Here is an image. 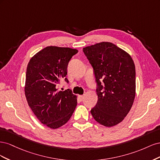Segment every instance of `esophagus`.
<instances>
[{"label":"esophagus","instance_id":"obj_1","mask_svg":"<svg viewBox=\"0 0 160 160\" xmlns=\"http://www.w3.org/2000/svg\"><path fill=\"white\" fill-rule=\"evenodd\" d=\"M79 100L81 101H82L83 100V99H84V95H79Z\"/></svg>","mask_w":160,"mask_h":160}]
</instances>
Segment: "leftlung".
Masks as SVG:
<instances>
[{
	"label": "left lung",
	"mask_w": 160,
	"mask_h": 160,
	"mask_svg": "<svg viewBox=\"0 0 160 160\" xmlns=\"http://www.w3.org/2000/svg\"><path fill=\"white\" fill-rule=\"evenodd\" d=\"M93 69L98 103L91 113L106 127L122 122L135 96V67L132 58L113 43L101 42L83 49Z\"/></svg>",
	"instance_id": "left-lung-1"
}]
</instances>
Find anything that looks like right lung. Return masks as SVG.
<instances>
[{
    "mask_svg": "<svg viewBox=\"0 0 160 160\" xmlns=\"http://www.w3.org/2000/svg\"><path fill=\"white\" fill-rule=\"evenodd\" d=\"M78 52L69 47H47L29 61L26 72L25 93L28 105L37 119L47 127L65 125L77 106V96L69 89L61 91L58 85L66 78L67 66Z\"/></svg>",
    "mask_w": 160,
    "mask_h": 160,
    "instance_id": "obj_1",
    "label": "right lung"
}]
</instances>
